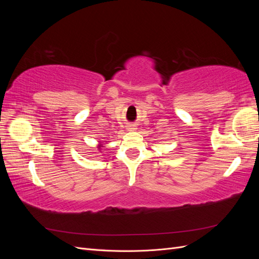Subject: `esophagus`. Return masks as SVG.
I'll list each match as a JSON object with an SVG mask.
<instances>
[{
  "mask_svg": "<svg viewBox=\"0 0 259 259\" xmlns=\"http://www.w3.org/2000/svg\"><path fill=\"white\" fill-rule=\"evenodd\" d=\"M127 127H128V130H130V131H133V130H136V126H135V124H130Z\"/></svg>",
  "mask_w": 259,
  "mask_h": 259,
  "instance_id": "1",
  "label": "esophagus"
}]
</instances>
